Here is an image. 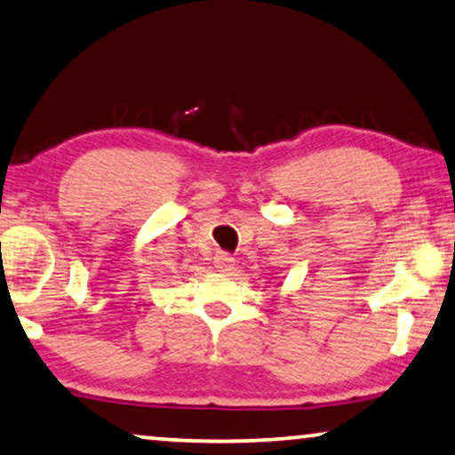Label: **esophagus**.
Here are the masks:
<instances>
[{
  "label": "esophagus",
  "mask_w": 455,
  "mask_h": 455,
  "mask_svg": "<svg viewBox=\"0 0 455 455\" xmlns=\"http://www.w3.org/2000/svg\"><path fill=\"white\" fill-rule=\"evenodd\" d=\"M214 266H216V270L219 272H230L233 270V266H235V258L233 255H228V253H219L214 258Z\"/></svg>",
  "instance_id": "34e87169"
}]
</instances>
